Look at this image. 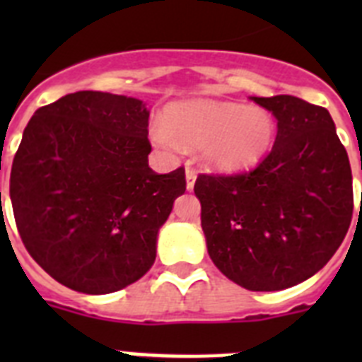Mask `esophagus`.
<instances>
[{
    "instance_id": "obj_1",
    "label": "esophagus",
    "mask_w": 362,
    "mask_h": 362,
    "mask_svg": "<svg viewBox=\"0 0 362 362\" xmlns=\"http://www.w3.org/2000/svg\"><path fill=\"white\" fill-rule=\"evenodd\" d=\"M185 177H187L188 190H194V185H196V179H197L196 170H194V168H187V172H185Z\"/></svg>"
}]
</instances>
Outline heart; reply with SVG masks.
Masks as SVG:
<instances>
[{"label":"heart","instance_id":"obj_1","mask_svg":"<svg viewBox=\"0 0 362 362\" xmlns=\"http://www.w3.org/2000/svg\"><path fill=\"white\" fill-rule=\"evenodd\" d=\"M276 119L261 107L221 99H185L168 103L150 139L163 148H199L201 161L219 174L257 165L274 145Z\"/></svg>","mask_w":362,"mask_h":362}]
</instances>
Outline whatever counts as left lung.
Instances as JSON below:
<instances>
[{
    "mask_svg": "<svg viewBox=\"0 0 362 362\" xmlns=\"http://www.w3.org/2000/svg\"><path fill=\"white\" fill-rule=\"evenodd\" d=\"M277 119L259 166L196 181L206 250L230 281L252 292L290 288L332 259L354 214L351 168L326 108L296 95L255 98Z\"/></svg>",
    "mask_w": 362,
    "mask_h": 362,
    "instance_id": "obj_1",
    "label": "left lung"
}]
</instances>
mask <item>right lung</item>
Masks as SVG:
<instances>
[{
    "label": "right lung",
    "mask_w": 362,
    "mask_h": 362,
    "mask_svg": "<svg viewBox=\"0 0 362 362\" xmlns=\"http://www.w3.org/2000/svg\"><path fill=\"white\" fill-rule=\"evenodd\" d=\"M145 101L66 94L34 112L14 156L11 201L25 248L57 283L90 296L141 279L185 168L148 166Z\"/></svg>",
    "instance_id": "obj_1"
}]
</instances>
